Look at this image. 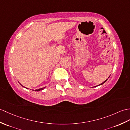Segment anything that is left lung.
I'll return each mask as SVG.
<instances>
[{
    "label": "left lung",
    "mask_w": 130,
    "mask_h": 130,
    "mask_svg": "<svg viewBox=\"0 0 130 130\" xmlns=\"http://www.w3.org/2000/svg\"><path fill=\"white\" fill-rule=\"evenodd\" d=\"M110 76H109V77H108V78H109V77H110ZM107 80H107H105V81H104V82H103V83H101V84H100V85H99L98 86H99V85H102V84H104V83H105V82H106V81ZM96 86H95V87H96Z\"/></svg>",
    "instance_id": "8db88e82"
}]
</instances>
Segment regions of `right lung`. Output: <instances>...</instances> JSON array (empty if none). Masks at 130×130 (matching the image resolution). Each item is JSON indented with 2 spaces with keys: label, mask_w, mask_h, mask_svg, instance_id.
Masks as SVG:
<instances>
[{
  "label": "right lung",
  "mask_w": 130,
  "mask_h": 130,
  "mask_svg": "<svg viewBox=\"0 0 130 130\" xmlns=\"http://www.w3.org/2000/svg\"><path fill=\"white\" fill-rule=\"evenodd\" d=\"M19 84H20L21 86H22L23 87H24V86H23V85H22V84H21L20 83H19ZM25 87V88H26V89H28V88H26V87ZM45 87H43V88H40V89H37V90H35V91H40V90H43L45 88Z\"/></svg>",
  "instance_id": "obj_1"
}]
</instances>
